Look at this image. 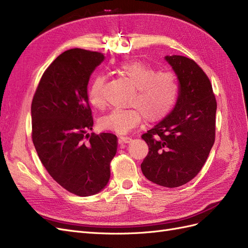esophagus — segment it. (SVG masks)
<instances>
[{
    "label": "esophagus",
    "instance_id": "esophagus-1",
    "mask_svg": "<svg viewBox=\"0 0 248 248\" xmlns=\"http://www.w3.org/2000/svg\"><path fill=\"white\" fill-rule=\"evenodd\" d=\"M131 138H128V137H120L119 138V141L120 142H123V144H129V142H131Z\"/></svg>",
    "mask_w": 248,
    "mask_h": 248
}]
</instances>
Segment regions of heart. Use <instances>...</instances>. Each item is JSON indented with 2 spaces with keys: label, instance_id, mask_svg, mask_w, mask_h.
Returning <instances> with one entry per match:
<instances>
[{
  "label": "heart",
  "instance_id": "b5f03b06",
  "mask_svg": "<svg viewBox=\"0 0 248 248\" xmlns=\"http://www.w3.org/2000/svg\"><path fill=\"white\" fill-rule=\"evenodd\" d=\"M118 72L136 88L130 109H114L99 118L101 130L125 134L137 127L142 118L147 122H158L174 108L179 96V86L175 76L170 72H156L152 66L141 61L124 62ZM103 76L93 78L88 89V98L95 108H102Z\"/></svg>",
  "mask_w": 248,
  "mask_h": 248
}]
</instances>
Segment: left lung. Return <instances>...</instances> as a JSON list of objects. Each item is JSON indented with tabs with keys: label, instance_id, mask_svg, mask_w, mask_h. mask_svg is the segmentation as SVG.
Returning <instances> with one entry per match:
<instances>
[{
	"label": "left lung",
	"instance_id": "8db88e82",
	"mask_svg": "<svg viewBox=\"0 0 248 248\" xmlns=\"http://www.w3.org/2000/svg\"><path fill=\"white\" fill-rule=\"evenodd\" d=\"M164 59L177 76L179 96L170 114L141 136L149 153L140 169L149 181L174 188L189 182L205 164L215 140L217 104L211 82L193 60Z\"/></svg>",
	"mask_w": 248,
	"mask_h": 248
}]
</instances>
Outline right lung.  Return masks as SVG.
I'll return each mask as SVG.
<instances>
[{
  "mask_svg": "<svg viewBox=\"0 0 248 248\" xmlns=\"http://www.w3.org/2000/svg\"><path fill=\"white\" fill-rule=\"evenodd\" d=\"M104 59L97 51H64L44 71L31 107L32 139L42 164L58 184L79 197L106 188L117 153L115 134L88 133L94 124L88 84ZM85 137L90 138L87 143Z\"/></svg>",
  "mask_w": 248,
  "mask_h": 248,
  "instance_id": "obj_1",
  "label": "right lung"
}]
</instances>
